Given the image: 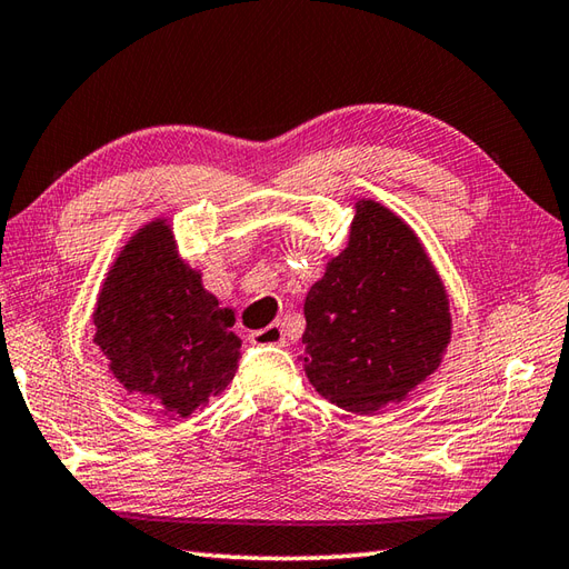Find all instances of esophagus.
<instances>
[{
  "mask_svg": "<svg viewBox=\"0 0 569 569\" xmlns=\"http://www.w3.org/2000/svg\"><path fill=\"white\" fill-rule=\"evenodd\" d=\"M249 340L259 347H283L286 345V332L278 322L269 325V328H261L249 335Z\"/></svg>",
  "mask_w": 569,
  "mask_h": 569,
  "instance_id": "34e87169",
  "label": "esophagus"
}]
</instances>
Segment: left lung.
<instances>
[{
	"mask_svg": "<svg viewBox=\"0 0 569 569\" xmlns=\"http://www.w3.org/2000/svg\"><path fill=\"white\" fill-rule=\"evenodd\" d=\"M345 251L306 296L303 369L320 396L359 416L403 398L440 367L450 300L413 229L359 200Z\"/></svg>",
	"mask_w": 569,
	"mask_h": 569,
	"instance_id": "1",
	"label": "left lung"
}]
</instances>
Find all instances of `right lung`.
<instances>
[{"mask_svg":"<svg viewBox=\"0 0 569 569\" xmlns=\"http://www.w3.org/2000/svg\"><path fill=\"white\" fill-rule=\"evenodd\" d=\"M92 322L114 379L161 418H188L234 379V312L180 259L166 220L143 224L119 251Z\"/></svg>","mask_w":569,"mask_h":569,"instance_id":"add662e5","label":"right lung"}]
</instances>
